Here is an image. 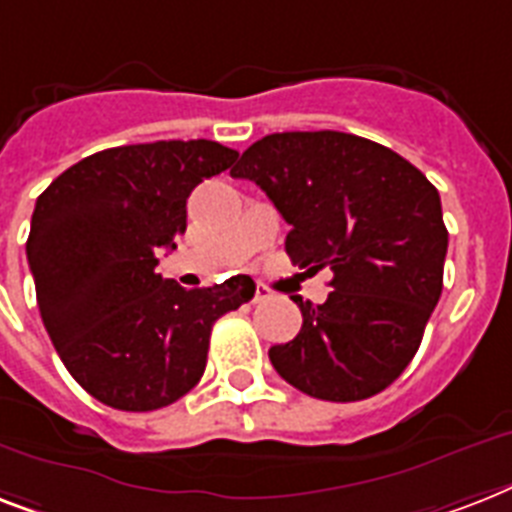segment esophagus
<instances>
[{
    "label": "esophagus",
    "instance_id": "obj_1",
    "mask_svg": "<svg viewBox=\"0 0 512 512\" xmlns=\"http://www.w3.org/2000/svg\"><path fill=\"white\" fill-rule=\"evenodd\" d=\"M270 297H273V292H270L268 286H263V284L255 286V302H265V299H270Z\"/></svg>",
    "mask_w": 512,
    "mask_h": 512
}]
</instances>
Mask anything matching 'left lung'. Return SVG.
I'll use <instances>...</instances> for the list:
<instances>
[{
	"instance_id": "1",
	"label": "left lung",
	"mask_w": 512,
	"mask_h": 512,
	"mask_svg": "<svg viewBox=\"0 0 512 512\" xmlns=\"http://www.w3.org/2000/svg\"><path fill=\"white\" fill-rule=\"evenodd\" d=\"M231 176L255 181L292 226L294 265L334 273L323 305L292 297L302 328L270 347L278 376L328 402L384 392L421 347L442 294L439 191L389 147L342 131L263 136Z\"/></svg>"
}]
</instances>
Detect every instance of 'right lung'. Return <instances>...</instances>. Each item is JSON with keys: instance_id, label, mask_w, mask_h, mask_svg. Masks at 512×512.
Returning a JSON list of instances; mask_svg holds the SVG:
<instances>
[{"instance_id": "1", "label": "right lung", "mask_w": 512, "mask_h": 512, "mask_svg": "<svg viewBox=\"0 0 512 512\" xmlns=\"http://www.w3.org/2000/svg\"><path fill=\"white\" fill-rule=\"evenodd\" d=\"M236 157L207 139L102 149L36 199L26 255L41 321L94 400L128 413L181 400L205 373L213 323L255 297L249 276L184 289L155 270L194 186Z\"/></svg>"}]
</instances>
